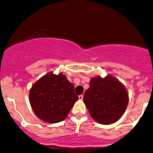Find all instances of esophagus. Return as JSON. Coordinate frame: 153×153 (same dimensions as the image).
I'll use <instances>...</instances> for the list:
<instances>
[{
  "label": "esophagus",
  "instance_id": "1",
  "mask_svg": "<svg viewBox=\"0 0 153 153\" xmlns=\"http://www.w3.org/2000/svg\"><path fill=\"white\" fill-rule=\"evenodd\" d=\"M83 97H84L83 95H79V100H83Z\"/></svg>",
  "mask_w": 153,
  "mask_h": 153
}]
</instances>
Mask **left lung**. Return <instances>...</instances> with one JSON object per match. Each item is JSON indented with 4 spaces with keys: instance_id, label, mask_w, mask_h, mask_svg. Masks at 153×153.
Returning a JSON list of instances; mask_svg holds the SVG:
<instances>
[{
    "instance_id": "8db88e82",
    "label": "left lung",
    "mask_w": 153,
    "mask_h": 153,
    "mask_svg": "<svg viewBox=\"0 0 153 153\" xmlns=\"http://www.w3.org/2000/svg\"><path fill=\"white\" fill-rule=\"evenodd\" d=\"M83 101L90 116L102 124L114 123L126 111L128 94L124 85L112 75L92 77Z\"/></svg>"
}]
</instances>
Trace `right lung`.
Wrapping results in <instances>:
<instances>
[{"label":"right lung","instance_id":"1","mask_svg":"<svg viewBox=\"0 0 153 153\" xmlns=\"http://www.w3.org/2000/svg\"><path fill=\"white\" fill-rule=\"evenodd\" d=\"M30 102L36 116L45 122L62 121L79 97L74 86L60 73L51 71L39 79L30 90Z\"/></svg>","mask_w":153,"mask_h":153}]
</instances>
